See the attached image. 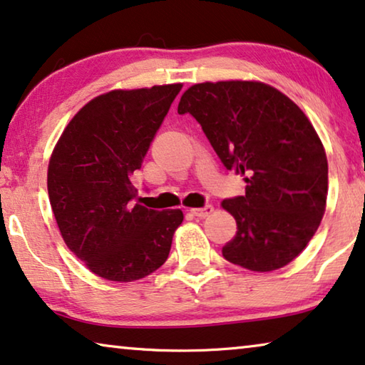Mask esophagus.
<instances>
[{"mask_svg":"<svg viewBox=\"0 0 365 365\" xmlns=\"http://www.w3.org/2000/svg\"><path fill=\"white\" fill-rule=\"evenodd\" d=\"M215 211V208L211 205H205L203 208H193L192 210V213L197 216V217H206V216H210L211 213H213Z\"/></svg>","mask_w":365,"mask_h":365,"instance_id":"1","label":"esophagus"}]
</instances>
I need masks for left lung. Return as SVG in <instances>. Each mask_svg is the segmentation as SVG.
Instances as JSON below:
<instances>
[{
	"label": "left lung",
	"instance_id": "1",
	"mask_svg": "<svg viewBox=\"0 0 365 365\" xmlns=\"http://www.w3.org/2000/svg\"><path fill=\"white\" fill-rule=\"evenodd\" d=\"M192 114L246 195L222 201L237 222L222 257L244 269L270 272L300 254L317 232L328 195V160L304 113L259 81L190 86L178 114Z\"/></svg>",
	"mask_w": 365,
	"mask_h": 365
}]
</instances>
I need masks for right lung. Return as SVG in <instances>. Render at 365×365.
Returning a JSON list of instances; mask_svg holds the SVG:
<instances>
[{"label": "right lung", "instance_id": "obj_1", "mask_svg": "<svg viewBox=\"0 0 365 365\" xmlns=\"http://www.w3.org/2000/svg\"><path fill=\"white\" fill-rule=\"evenodd\" d=\"M180 90L175 83L96 96L52 152L47 190L58 230L70 251L103 279L139 280L170 252L183 213L134 203L130 175Z\"/></svg>", "mask_w": 365, "mask_h": 365}]
</instances>
